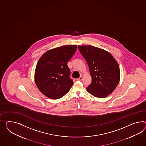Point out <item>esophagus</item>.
Instances as JSON below:
<instances>
[{
	"label": "esophagus",
	"mask_w": 146,
	"mask_h": 146,
	"mask_svg": "<svg viewBox=\"0 0 146 146\" xmlns=\"http://www.w3.org/2000/svg\"><path fill=\"white\" fill-rule=\"evenodd\" d=\"M82 77H79V78H78L76 79V80H77V81H81V80H82Z\"/></svg>",
	"instance_id": "1"
}]
</instances>
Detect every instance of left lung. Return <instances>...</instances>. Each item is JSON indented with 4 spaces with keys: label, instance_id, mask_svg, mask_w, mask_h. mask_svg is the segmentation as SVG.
I'll use <instances>...</instances> for the list:
<instances>
[{
    "label": "left lung",
    "instance_id": "1",
    "mask_svg": "<svg viewBox=\"0 0 146 146\" xmlns=\"http://www.w3.org/2000/svg\"><path fill=\"white\" fill-rule=\"evenodd\" d=\"M86 60L92 77L87 92L95 97L105 98L112 93L120 78V68L112 55L103 49L92 45H78Z\"/></svg>",
    "mask_w": 146,
    "mask_h": 146
}]
</instances>
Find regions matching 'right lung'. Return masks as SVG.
<instances>
[{
  "instance_id": "add662e5",
  "label": "right lung",
  "mask_w": 146,
  "mask_h": 146,
  "mask_svg": "<svg viewBox=\"0 0 146 146\" xmlns=\"http://www.w3.org/2000/svg\"><path fill=\"white\" fill-rule=\"evenodd\" d=\"M77 48L76 45H68L51 49L38 61L34 80L38 89L46 97L59 99L69 91L74 82L67 63Z\"/></svg>"
}]
</instances>
